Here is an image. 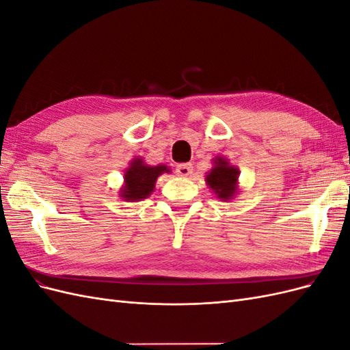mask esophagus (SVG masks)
I'll return each instance as SVG.
<instances>
[{
	"label": "esophagus",
	"mask_w": 350,
	"mask_h": 350,
	"mask_svg": "<svg viewBox=\"0 0 350 350\" xmlns=\"http://www.w3.org/2000/svg\"><path fill=\"white\" fill-rule=\"evenodd\" d=\"M176 174L179 176H184V178L191 176V174H193V165L191 163H179L176 166Z\"/></svg>",
	"instance_id": "esophagus-1"
}]
</instances>
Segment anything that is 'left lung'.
Instances as JSON below:
<instances>
[{
  "label": "left lung",
  "instance_id": "obj_1",
  "mask_svg": "<svg viewBox=\"0 0 350 350\" xmlns=\"http://www.w3.org/2000/svg\"><path fill=\"white\" fill-rule=\"evenodd\" d=\"M213 163L215 166L206 175V183L211 188V191L217 196V198L229 201L238 193L239 171L235 166L229 165L225 157L217 156Z\"/></svg>",
  "mask_w": 350,
  "mask_h": 350
}]
</instances>
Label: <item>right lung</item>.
<instances>
[{
    "instance_id": "right-lung-1",
    "label": "right lung",
    "mask_w": 350,
    "mask_h": 350,
    "mask_svg": "<svg viewBox=\"0 0 350 350\" xmlns=\"http://www.w3.org/2000/svg\"><path fill=\"white\" fill-rule=\"evenodd\" d=\"M165 172H171V169L166 165L150 166L146 165L142 157L133 159L130 167L124 174V187L121 188L120 197L125 201H140L147 198L153 193L156 179Z\"/></svg>"
}]
</instances>
